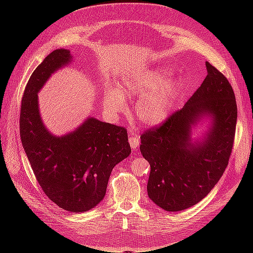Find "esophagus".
<instances>
[{"instance_id":"1","label":"esophagus","mask_w":253,"mask_h":253,"mask_svg":"<svg viewBox=\"0 0 253 253\" xmlns=\"http://www.w3.org/2000/svg\"><path fill=\"white\" fill-rule=\"evenodd\" d=\"M128 136H129L128 142H129V144H131L132 149L138 148V145H139V136L137 135V134H133V133H129Z\"/></svg>"}]
</instances>
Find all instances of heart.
I'll return each instance as SVG.
<instances>
[{
    "label": "heart",
    "mask_w": 253,
    "mask_h": 253,
    "mask_svg": "<svg viewBox=\"0 0 253 253\" xmlns=\"http://www.w3.org/2000/svg\"><path fill=\"white\" fill-rule=\"evenodd\" d=\"M170 72L158 70L136 74L121 81L119 90L108 89L104 95V106L112 114L121 113L126 109V99L134 95H141L136 103V116L143 125L155 126L170 114L175 97L178 91V83L166 80Z\"/></svg>",
    "instance_id": "heart-1"
}]
</instances>
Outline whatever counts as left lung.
I'll list each match as a JSON object with an SVG mask.
<instances>
[{
	"label": "left lung",
	"instance_id": "1",
	"mask_svg": "<svg viewBox=\"0 0 253 253\" xmlns=\"http://www.w3.org/2000/svg\"><path fill=\"white\" fill-rule=\"evenodd\" d=\"M202 85L180 110L163 124L140 135L141 154L151 172L148 194L160 208L180 211L208 194L224 174L233 149L237 106L231 84L217 68L206 62ZM208 112L214 121L201 145L189 142V127Z\"/></svg>",
	"mask_w": 253,
	"mask_h": 253
}]
</instances>
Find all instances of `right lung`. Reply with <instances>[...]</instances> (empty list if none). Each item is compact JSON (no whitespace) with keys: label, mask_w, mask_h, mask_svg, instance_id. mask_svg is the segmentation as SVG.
Instances as JSON below:
<instances>
[{"label":"right lung","mask_w":253,"mask_h":253,"mask_svg":"<svg viewBox=\"0 0 253 253\" xmlns=\"http://www.w3.org/2000/svg\"><path fill=\"white\" fill-rule=\"evenodd\" d=\"M70 60V50L56 49L30 76L22 97L20 135L43 192L60 208L85 212L103 200L113 168L131 154V147L126 127L95 118L63 137L44 127L37 94Z\"/></svg>","instance_id":"obj_1"}]
</instances>
